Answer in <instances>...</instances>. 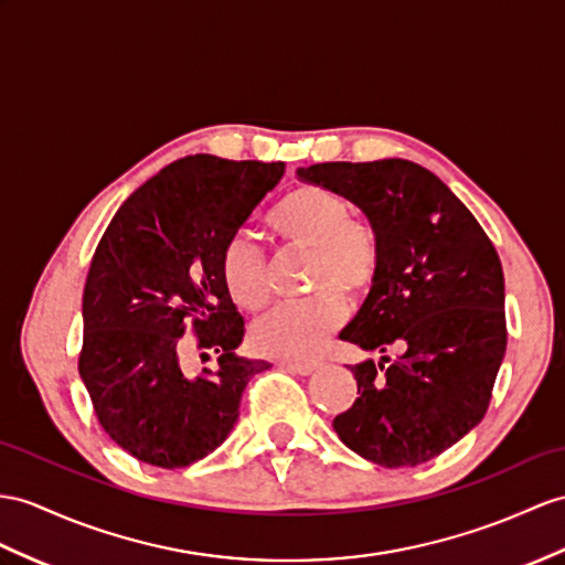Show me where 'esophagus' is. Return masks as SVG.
<instances>
[{"label": "esophagus", "mask_w": 565, "mask_h": 565, "mask_svg": "<svg viewBox=\"0 0 565 565\" xmlns=\"http://www.w3.org/2000/svg\"><path fill=\"white\" fill-rule=\"evenodd\" d=\"M280 366H285L287 371H292V374H299V376H309L316 369L313 362H280Z\"/></svg>", "instance_id": "34e87169"}]
</instances>
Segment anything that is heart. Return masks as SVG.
I'll list each match as a JSON object with an SVG mask.
<instances>
[{
    "mask_svg": "<svg viewBox=\"0 0 565 565\" xmlns=\"http://www.w3.org/2000/svg\"><path fill=\"white\" fill-rule=\"evenodd\" d=\"M268 225L285 246L309 252L307 287L313 295L282 301L260 316L252 340L264 354L307 360L345 319L342 295L360 299L374 287L381 268L379 235L364 220L352 217L345 196L319 184L287 191L268 213ZM220 273L242 309L254 311L268 301V258L252 237L237 235L225 244Z\"/></svg>",
    "mask_w": 565,
    "mask_h": 565,
    "instance_id": "obj_1",
    "label": "heart"
}]
</instances>
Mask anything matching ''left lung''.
<instances>
[{"instance_id":"obj_1","label":"left lung","mask_w":565,"mask_h":565,"mask_svg":"<svg viewBox=\"0 0 565 565\" xmlns=\"http://www.w3.org/2000/svg\"><path fill=\"white\" fill-rule=\"evenodd\" d=\"M366 213L381 268L340 340L391 360L350 366L356 401L333 429L356 456L415 467L487 415L505 354L501 258L465 203L417 162H321L297 172Z\"/></svg>"}]
</instances>
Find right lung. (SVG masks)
Segmentation results:
<instances>
[{
    "mask_svg": "<svg viewBox=\"0 0 565 565\" xmlns=\"http://www.w3.org/2000/svg\"><path fill=\"white\" fill-rule=\"evenodd\" d=\"M282 172V162L189 156L107 225L86 278L78 374L105 434L136 460L162 470L203 460L235 426L246 383L270 366L235 352L244 319L220 256ZM196 351L216 356L199 375L188 364Z\"/></svg>",
    "mask_w": 565,
    "mask_h": 565,
    "instance_id": "1",
    "label": "right lung"
}]
</instances>
